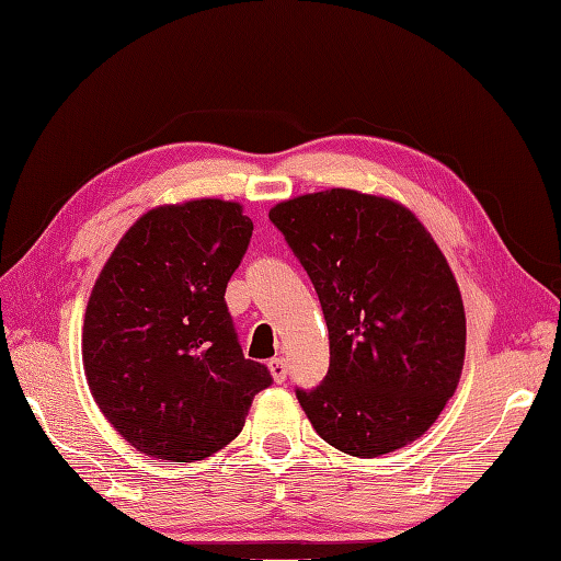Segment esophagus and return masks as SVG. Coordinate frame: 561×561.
I'll use <instances>...</instances> for the list:
<instances>
[{
    "instance_id": "1",
    "label": "esophagus",
    "mask_w": 561,
    "mask_h": 561,
    "mask_svg": "<svg viewBox=\"0 0 561 561\" xmlns=\"http://www.w3.org/2000/svg\"><path fill=\"white\" fill-rule=\"evenodd\" d=\"M268 371H271V376H273V380H276V383H283V380L288 378V362H285L283 356L271 358Z\"/></svg>"
}]
</instances>
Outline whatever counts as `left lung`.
<instances>
[{
	"instance_id": "left-lung-1",
	"label": "left lung",
	"mask_w": 561,
	"mask_h": 561,
	"mask_svg": "<svg viewBox=\"0 0 561 561\" xmlns=\"http://www.w3.org/2000/svg\"><path fill=\"white\" fill-rule=\"evenodd\" d=\"M308 271L330 371L298 390L327 445L358 459L412 445L459 386L467 314L437 241L405 205L332 187L268 213Z\"/></svg>"
}]
</instances>
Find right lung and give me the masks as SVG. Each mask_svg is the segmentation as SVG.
<instances>
[{"mask_svg":"<svg viewBox=\"0 0 561 561\" xmlns=\"http://www.w3.org/2000/svg\"><path fill=\"white\" fill-rule=\"evenodd\" d=\"M253 221L229 199L161 205L126 229L90 293L82 366L110 425L146 454L199 461L244 427L268 368L244 358L225 302Z\"/></svg>","mask_w":561,"mask_h":561,"instance_id":"add662e5","label":"right lung"}]
</instances>
